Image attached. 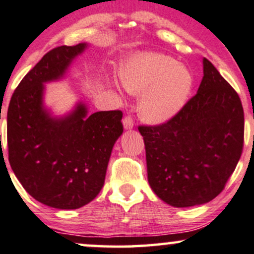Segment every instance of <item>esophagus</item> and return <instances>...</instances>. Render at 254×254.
Masks as SVG:
<instances>
[{
	"mask_svg": "<svg viewBox=\"0 0 254 254\" xmlns=\"http://www.w3.org/2000/svg\"><path fill=\"white\" fill-rule=\"evenodd\" d=\"M123 127H124V129H125V130H130V129H132V127H133V121H132V117H131V116H127V117H124V120H123Z\"/></svg>",
	"mask_w": 254,
	"mask_h": 254,
	"instance_id": "34e87169",
	"label": "esophagus"
}]
</instances>
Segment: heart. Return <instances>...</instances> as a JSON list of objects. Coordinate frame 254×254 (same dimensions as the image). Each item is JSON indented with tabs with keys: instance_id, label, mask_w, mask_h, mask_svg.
<instances>
[{
	"instance_id": "obj_1",
	"label": "heart",
	"mask_w": 254,
	"mask_h": 254,
	"mask_svg": "<svg viewBox=\"0 0 254 254\" xmlns=\"http://www.w3.org/2000/svg\"><path fill=\"white\" fill-rule=\"evenodd\" d=\"M122 85L132 95H142L139 114L152 124L175 118L188 103L193 88V75L184 64L159 53L131 57L120 71Z\"/></svg>"
}]
</instances>
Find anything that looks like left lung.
<instances>
[{
    "instance_id": "left-lung-1",
    "label": "left lung",
    "mask_w": 254,
    "mask_h": 254,
    "mask_svg": "<svg viewBox=\"0 0 254 254\" xmlns=\"http://www.w3.org/2000/svg\"><path fill=\"white\" fill-rule=\"evenodd\" d=\"M197 94L168 123L138 127L144 138L147 181L166 204H206L225 188L244 145L238 94L210 61Z\"/></svg>"
}]
</instances>
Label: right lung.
Instances as JSON below:
<instances>
[{"mask_svg": "<svg viewBox=\"0 0 254 254\" xmlns=\"http://www.w3.org/2000/svg\"><path fill=\"white\" fill-rule=\"evenodd\" d=\"M86 47L62 46L47 53L16 88L8 108L12 171L31 197L61 210L79 208L97 197L112 147L123 133L120 110L88 115L78 102L56 117L44 107V84L62 79Z\"/></svg>", "mask_w": 254, "mask_h": 254, "instance_id": "obj_1", "label": "right lung"}]
</instances>
